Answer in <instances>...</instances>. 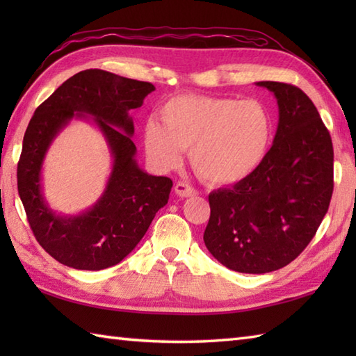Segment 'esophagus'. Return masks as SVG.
<instances>
[{
	"label": "esophagus",
	"mask_w": 356,
	"mask_h": 356,
	"mask_svg": "<svg viewBox=\"0 0 356 356\" xmlns=\"http://www.w3.org/2000/svg\"><path fill=\"white\" fill-rule=\"evenodd\" d=\"M174 191H176V194L179 195V197H193V195L197 194V191L194 190V188L191 185H188L186 182H177L176 185H174Z\"/></svg>",
	"instance_id": "34e87169"
}]
</instances>
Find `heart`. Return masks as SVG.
I'll return each mask as SVG.
<instances>
[{"instance_id": "heart-1", "label": "heart", "mask_w": 356, "mask_h": 356, "mask_svg": "<svg viewBox=\"0 0 356 356\" xmlns=\"http://www.w3.org/2000/svg\"><path fill=\"white\" fill-rule=\"evenodd\" d=\"M161 124L143 125V148L151 163L171 170L190 149L191 165L205 182L229 186L245 182L269 156L275 119L266 104L237 97L180 95L165 101Z\"/></svg>"}]
</instances>
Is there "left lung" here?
<instances>
[{"label":"left lung","mask_w":356,"mask_h":356,"mask_svg":"<svg viewBox=\"0 0 356 356\" xmlns=\"http://www.w3.org/2000/svg\"><path fill=\"white\" fill-rule=\"evenodd\" d=\"M274 93L278 127L266 162L252 177L209 194L203 241L223 266L243 274L284 268L305 251L334 193V147L307 95L284 82Z\"/></svg>","instance_id":"1"}]
</instances>
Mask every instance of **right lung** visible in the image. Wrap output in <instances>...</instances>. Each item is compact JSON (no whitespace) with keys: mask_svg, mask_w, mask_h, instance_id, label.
Here are the masks:
<instances>
[{"mask_svg":"<svg viewBox=\"0 0 356 356\" xmlns=\"http://www.w3.org/2000/svg\"><path fill=\"white\" fill-rule=\"evenodd\" d=\"M154 90L149 82L90 69L59 86L30 119L18 162V193L38 243L65 266L82 270L115 266L133 251L157 211L168 203L172 180L139 168L131 140L130 111L139 108ZM72 118L92 120L104 134L113 157L103 195L78 216L53 211L40 185L47 149Z\"/></svg>","mask_w":356,"mask_h":356,"instance_id":"add662e5","label":"right lung"}]
</instances>
